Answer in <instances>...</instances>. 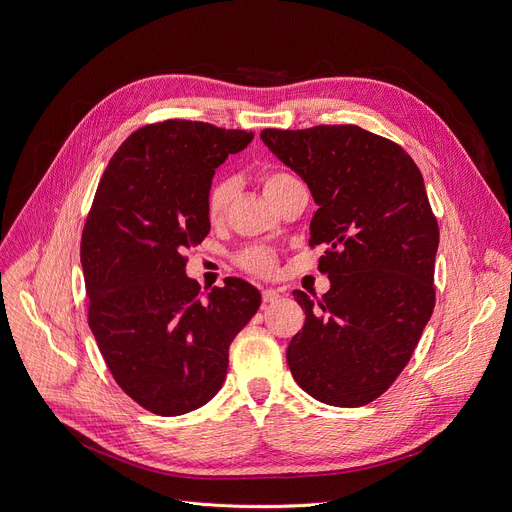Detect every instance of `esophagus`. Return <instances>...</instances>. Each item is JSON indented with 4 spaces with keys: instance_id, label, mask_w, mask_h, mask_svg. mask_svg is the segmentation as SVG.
Segmentation results:
<instances>
[{
    "instance_id": "esophagus-1",
    "label": "esophagus",
    "mask_w": 512,
    "mask_h": 512,
    "mask_svg": "<svg viewBox=\"0 0 512 512\" xmlns=\"http://www.w3.org/2000/svg\"><path fill=\"white\" fill-rule=\"evenodd\" d=\"M279 300V291L273 289V287H266L262 289V302L264 304H271V302H277Z\"/></svg>"
}]
</instances>
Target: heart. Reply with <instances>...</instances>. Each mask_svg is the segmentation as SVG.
Segmentation results:
<instances>
[{
    "label": "heart",
    "mask_w": 512,
    "mask_h": 512,
    "mask_svg": "<svg viewBox=\"0 0 512 512\" xmlns=\"http://www.w3.org/2000/svg\"><path fill=\"white\" fill-rule=\"evenodd\" d=\"M298 181L296 177H291L285 170H271V173L264 175V191L266 196L273 198L279 189H283L285 185ZM233 198V183L223 179V181H216L210 191H208V198H206V212L210 221H218V218H223V214L227 212L229 204ZM243 266H246L248 271L252 273H271L273 266H275V256L269 248H250L246 254L241 256Z\"/></svg>",
    "instance_id": "b5f03b06"
}]
</instances>
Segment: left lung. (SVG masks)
I'll return each mask as SVG.
<instances>
[{
    "label": "left lung",
    "mask_w": 512,
    "mask_h": 512,
    "mask_svg": "<svg viewBox=\"0 0 512 512\" xmlns=\"http://www.w3.org/2000/svg\"><path fill=\"white\" fill-rule=\"evenodd\" d=\"M260 139L308 185L319 210L310 246H327L323 298L287 346L298 385L331 406H364L396 381L435 306L440 229L425 181L398 143L356 125L264 129Z\"/></svg>",
    "instance_id": "8db88e82"
}]
</instances>
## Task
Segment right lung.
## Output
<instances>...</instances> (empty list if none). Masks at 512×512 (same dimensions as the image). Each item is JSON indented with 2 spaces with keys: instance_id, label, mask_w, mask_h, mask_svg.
I'll use <instances>...</instances> for the list:
<instances>
[{
  "instance_id": "add662e5",
  "label": "right lung",
  "mask_w": 512,
  "mask_h": 512,
  "mask_svg": "<svg viewBox=\"0 0 512 512\" xmlns=\"http://www.w3.org/2000/svg\"><path fill=\"white\" fill-rule=\"evenodd\" d=\"M252 137L164 120L120 145L97 185L81 239L89 327L116 383L154 415L216 396L233 337L260 306V291L237 277L202 300L183 256L210 231L214 170Z\"/></svg>"
}]
</instances>
